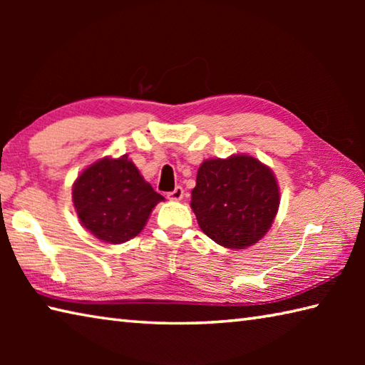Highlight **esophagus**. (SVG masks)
Instances as JSON below:
<instances>
[{"label": "esophagus", "mask_w": 365, "mask_h": 365, "mask_svg": "<svg viewBox=\"0 0 365 365\" xmlns=\"http://www.w3.org/2000/svg\"><path fill=\"white\" fill-rule=\"evenodd\" d=\"M183 196H185V191L182 187H177L174 191H170V193L168 195L170 201H180V200H183Z\"/></svg>", "instance_id": "34e87169"}]
</instances>
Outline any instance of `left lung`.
<instances>
[{
	"instance_id": "left-lung-1",
	"label": "left lung",
	"mask_w": 365,
	"mask_h": 365,
	"mask_svg": "<svg viewBox=\"0 0 365 365\" xmlns=\"http://www.w3.org/2000/svg\"><path fill=\"white\" fill-rule=\"evenodd\" d=\"M190 206L212 242L245 250L270 230L280 187L269 165L250 154L206 159L197 169Z\"/></svg>"
}]
</instances>
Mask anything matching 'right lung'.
I'll list each match as a JSON object with an SVG mask.
<instances>
[{
    "label": "right lung",
    "instance_id": "obj_1",
    "mask_svg": "<svg viewBox=\"0 0 365 365\" xmlns=\"http://www.w3.org/2000/svg\"><path fill=\"white\" fill-rule=\"evenodd\" d=\"M160 201L164 196L153 190L128 154L95 160L72 185V202L80 224L110 245L137 237Z\"/></svg>",
    "mask_w": 365,
    "mask_h": 365
}]
</instances>
